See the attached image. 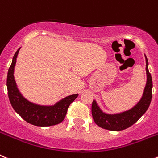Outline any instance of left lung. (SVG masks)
Segmentation results:
<instances>
[{"instance_id": "left-lung-1", "label": "left lung", "mask_w": 158, "mask_h": 158, "mask_svg": "<svg viewBox=\"0 0 158 158\" xmlns=\"http://www.w3.org/2000/svg\"><path fill=\"white\" fill-rule=\"evenodd\" d=\"M145 58H146V84L140 100L133 107H131V109L127 111L115 113V114H108L102 111L96 100H93L92 104V115L94 122L99 127L109 131H123L132 126L147 111L152 99L153 82H152L151 74L148 69L149 63L146 55Z\"/></svg>"}]
</instances>
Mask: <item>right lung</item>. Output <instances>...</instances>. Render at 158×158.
<instances>
[{
    "instance_id": "right-lung-1",
    "label": "right lung",
    "mask_w": 158,
    "mask_h": 158,
    "mask_svg": "<svg viewBox=\"0 0 158 158\" xmlns=\"http://www.w3.org/2000/svg\"><path fill=\"white\" fill-rule=\"evenodd\" d=\"M19 47L14 54L7 76L8 98L13 109L26 122L38 127H50L64 120L69 104L77 97L78 94L65 96L52 105H41L29 101L19 92L14 77V69L16 63Z\"/></svg>"
}]
</instances>
